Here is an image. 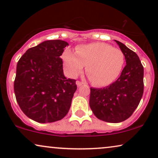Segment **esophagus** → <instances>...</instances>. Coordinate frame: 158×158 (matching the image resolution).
Returning a JSON list of instances; mask_svg holds the SVG:
<instances>
[{
  "mask_svg": "<svg viewBox=\"0 0 158 158\" xmlns=\"http://www.w3.org/2000/svg\"><path fill=\"white\" fill-rule=\"evenodd\" d=\"M83 83H81V82H80V81H77L76 82V85H77V87H81V86L83 85Z\"/></svg>",
  "mask_w": 158,
  "mask_h": 158,
  "instance_id": "1",
  "label": "esophagus"
}]
</instances>
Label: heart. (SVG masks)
I'll return each mask as SVG.
<instances>
[{
  "label": "heart",
  "mask_w": 158,
  "mask_h": 158,
  "mask_svg": "<svg viewBox=\"0 0 158 158\" xmlns=\"http://www.w3.org/2000/svg\"><path fill=\"white\" fill-rule=\"evenodd\" d=\"M69 76L76 77L85 72L95 85L103 86L113 83L122 72L124 55L119 49L103 42H94L77 47L75 53L67 50L62 55Z\"/></svg>",
  "instance_id": "heart-1"
}]
</instances>
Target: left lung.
<instances>
[{
  "mask_svg": "<svg viewBox=\"0 0 158 158\" xmlns=\"http://www.w3.org/2000/svg\"><path fill=\"white\" fill-rule=\"evenodd\" d=\"M124 55L126 65L120 77L103 88H90L89 105L98 119L119 123L130 117L139 105L144 90V68L138 55L115 40Z\"/></svg>",
  "mask_w": 158,
  "mask_h": 158,
  "instance_id": "8db88e82",
  "label": "left lung"
}]
</instances>
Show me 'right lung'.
I'll list each match as a JSON object with an SVG mask.
<instances>
[{
    "instance_id": "obj_1",
    "label": "right lung",
    "mask_w": 158,
    "mask_h": 158,
    "mask_svg": "<svg viewBox=\"0 0 158 158\" xmlns=\"http://www.w3.org/2000/svg\"><path fill=\"white\" fill-rule=\"evenodd\" d=\"M68 45L62 40L44 41L28 49L17 63V103L26 116L35 122H57L68 113L77 89L76 81L64 75L60 58Z\"/></svg>"
}]
</instances>
